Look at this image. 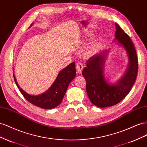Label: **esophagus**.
Listing matches in <instances>:
<instances>
[{
  "mask_svg": "<svg viewBox=\"0 0 147 147\" xmlns=\"http://www.w3.org/2000/svg\"><path fill=\"white\" fill-rule=\"evenodd\" d=\"M83 68H84V66L81 63H78L77 64V66H76V70H77V72L80 74L81 73L83 69Z\"/></svg>",
  "mask_w": 147,
  "mask_h": 147,
  "instance_id": "obj_1",
  "label": "esophagus"
}]
</instances>
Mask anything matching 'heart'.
I'll return each instance as SVG.
<instances>
[{
	"label": "heart",
	"instance_id": "1",
	"mask_svg": "<svg viewBox=\"0 0 147 147\" xmlns=\"http://www.w3.org/2000/svg\"><path fill=\"white\" fill-rule=\"evenodd\" d=\"M94 51H95L94 49L92 50H90V51L89 52V54H92L93 53H94Z\"/></svg>",
	"mask_w": 147,
	"mask_h": 147
}]
</instances>
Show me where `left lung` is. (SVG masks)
<instances>
[{
	"mask_svg": "<svg viewBox=\"0 0 147 147\" xmlns=\"http://www.w3.org/2000/svg\"><path fill=\"white\" fill-rule=\"evenodd\" d=\"M115 40L123 47L129 58L128 67L116 82L108 83L104 75V66L110 50H103L86 62L82 74L86 81V91L90 102L99 108H106L119 103L125 97L136 80L138 58L132 41L119 25L115 23Z\"/></svg>",
	"mask_w": 147,
	"mask_h": 147,
	"instance_id": "obj_1",
	"label": "left lung"
}]
</instances>
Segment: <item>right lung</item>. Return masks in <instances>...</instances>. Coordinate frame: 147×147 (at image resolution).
<instances>
[{
    "instance_id": "1",
    "label": "right lung",
    "mask_w": 147,
    "mask_h": 147,
    "mask_svg": "<svg viewBox=\"0 0 147 147\" xmlns=\"http://www.w3.org/2000/svg\"><path fill=\"white\" fill-rule=\"evenodd\" d=\"M75 65L73 62L60 71L51 87L44 93L37 95H31L24 92L18 85L13 74L14 80L20 92L29 102L43 109H52L61 103L69 84L76 77Z\"/></svg>"
}]
</instances>
